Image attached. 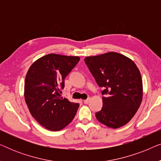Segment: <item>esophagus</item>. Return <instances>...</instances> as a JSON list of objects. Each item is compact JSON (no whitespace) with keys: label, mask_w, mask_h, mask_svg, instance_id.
I'll use <instances>...</instances> for the list:
<instances>
[{"label":"esophagus","mask_w":161,"mask_h":161,"mask_svg":"<svg viewBox=\"0 0 161 161\" xmlns=\"http://www.w3.org/2000/svg\"><path fill=\"white\" fill-rule=\"evenodd\" d=\"M90 102V98H88L86 100H83V103H85V104H89V103Z\"/></svg>","instance_id":"1"}]
</instances>
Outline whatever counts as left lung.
Instances as JSON below:
<instances>
[{
	"mask_svg": "<svg viewBox=\"0 0 161 161\" xmlns=\"http://www.w3.org/2000/svg\"><path fill=\"white\" fill-rule=\"evenodd\" d=\"M84 61L99 86L104 89L103 108L96 118L111 128L126 125L142 100V80L135 63L114 52L86 57Z\"/></svg>",
	"mask_w": 161,
	"mask_h": 161,
	"instance_id": "1",
	"label": "left lung"
}]
</instances>
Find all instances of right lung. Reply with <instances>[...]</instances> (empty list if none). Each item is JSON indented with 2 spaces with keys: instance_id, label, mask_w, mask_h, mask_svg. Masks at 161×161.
<instances>
[{
  "instance_id": "1",
  "label": "right lung",
  "mask_w": 161,
  "mask_h": 161,
  "mask_svg": "<svg viewBox=\"0 0 161 161\" xmlns=\"http://www.w3.org/2000/svg\"><path fill=\"white\" fill-rule=\"evenodd\" d=\"M78 56L48 54L35 61L25 80V100L33 117L51 131L64 128L73 119L79 103L61 97L64 79L78 63Z\"/></svg>"
}]
</instances>
